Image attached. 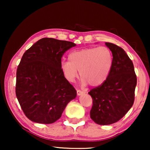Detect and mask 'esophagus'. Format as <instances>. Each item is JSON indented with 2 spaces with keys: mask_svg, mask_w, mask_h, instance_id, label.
I'll list each match as a JSON object with an SVG mask.
<instances>
[{
  "mask_svg": "<svg viewBox=\"0 0 150 150\" xmlns=\"http://www.w3.org/2000/svg\"><path fill=\"white\" fill-rule=\"evenodd\" d=\"M83 93H85V92L83 91H81V90H79V89L77 90V95L78 96H81Z\"/></svg>",
  "mask_w": 150,
  "mask_h": 150,
  "instance_id": "esophagus-1",
  "label": "esophagus"
}]
</instances>
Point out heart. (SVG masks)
Segmentation results:
<instances>
[{"label":"heart","mask_w":150,"mask_h":150,"mask_svg":"<svg viewBox=\"0 0 150 150\" xmlns=\"http://www.w3.org/2000/svg\"><path fill=\"white\" fill-rule=\"evenodd\" d=\"M69 61H62L61 71L65 79L73 83L78 76V70L83 86L101 85L109 76L113 57L111 50L106 46L93 47L72 51L68 55Z\"/></svg>","instance_id":"obj_1"}]
</instances>
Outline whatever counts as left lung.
Returning a JSON list of instances; mask_svg holds the SVG:
<instances>
[{"instance_id":"left-lung-1","label":"left lung","mask_w":150,"mask_h":150,"mask_svg":"<svg viewBox=\"0 0 150 150\" xmlns=\"http://www.w3.org/2000/svg\"><path fill=\"white\" fill-rule=\"evenodd\" d=\"M105 45L111 50L113 63L107 80L89 93L93 99L91 120L99 125H109L121 120L134 103L137 76L134 65L121 47Z\"/></svg>"}]
</instances>
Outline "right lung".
Segmentation results:
<instances>
[{"instance_id":"add662e5","label":"right lung","mask_w":150,"mask_h":150,"mask_svg":"<svg viewBox=\"0 0 150 150\" xmlns=\"http://www.w3.org/2000/svg\"><path fill=\"white\" fill-rule=\"evenodd\" d=\"M74 43L42 38L22 56L16 72V94L32 122L52 124L61 117L76 91L61 69V57Z\"/></svg>"}]
</instances>
